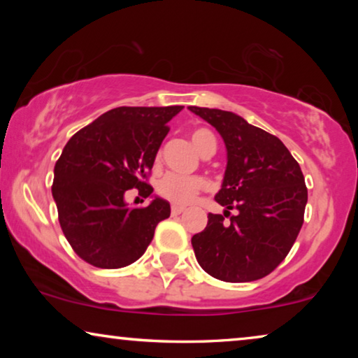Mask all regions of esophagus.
Segmentation results:
<instances>
[{"mask_svg":"<svg viewBox=\"0 0 358 358\" xmlns=\"http://www.w3.org/2000/svg\"><path fill=\"white\" fill-rule=\"evenodd\" d=\"M184 207H179V205H173V208H171V213L173 215H180L184 212Z\"/></svg>","mask_w":358,"mask_h":358,"instance_id":"obj_1","label":"esophagus"}]
</instances>
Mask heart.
I'll return each mask as SVG.
<instances>
[{"instance_id": "obj_1", "label": "heart", "mask_w": 358, "mask_h": 358, "mask_svg": "<svg viewBox=\"0 0 358 358\" xmlns=\"http://www.w3.org/2000/svg\"><path fill=\"white\" fill-rule=\"evenodd\" d=\"M190 141H192V146L200 155H205L207 151L217 148V141H215L213 134L205 129L194 130L190 134ZM205 187H207V184H205L203 179H185L174 174H168L159 180L158 194L174 205H189L194 202L195 197Z\"/></svg>"}]
</instances>
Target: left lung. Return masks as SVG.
<instances>
[{"label":"left lung","instance_id":"8db88e82","mask_svg":"<svg viewBox=\"0 0 358 358\" xmlns=\"http://www.w3.org/2000/svg\"><path fill=\"white\" fill-rule=\"evenodd\" d=\"M189 110L217 129L228 159L215 195L227 210L208 213L207 227L192 236L195 257L218 280H259L287 257L301 229L308 190L300 164L275 135L233 112L195 106ZM229 209L237 215H229Z\"/></svg>","mask_w":358,"mask_h":358}]
</instances>
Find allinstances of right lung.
Listing matches in <instances>:
<instances>
[{
	"label": "right lung",
	"mask_w": 358,
	"mask_h": 358,
	"mask_svg": "<svg viewBox=\"0 0 358 358\" xmlns=\"http://www.w3.org/2000/svg\"><path fill=\"white\" fill-rule=\"evenodd\" d=\"M182 106L117 107L65 145L55 164L52 195L63 234L78 256L99 268L130 266L143 256L155 228L171 215L166 200L148 207L125 203L129 189L150 197L146 176L153 168L168 122Z\"/></svg>",
	"instance_id": "right-lung-1"
}]
</instances>
